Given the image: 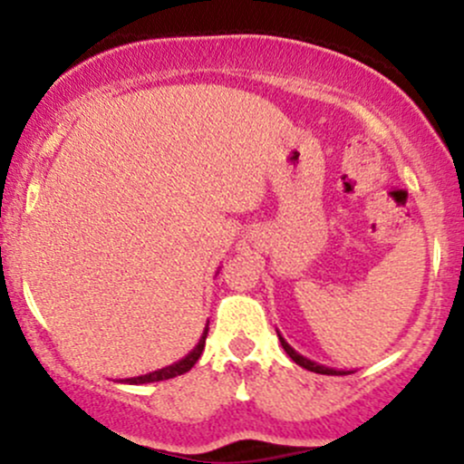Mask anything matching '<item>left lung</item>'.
<instances>
[{
    "mask_svg": "<svg viewBox=\"0 0 464 464\" xmlns=\"http://www.w3.org/2000/svg\"><path fill=\"white\" fill-rule=\"evenodd\" d=\"M276 334H279V332H276ZM279 343H281V347H284L285 353L290 355V358L295 360L296 364L303 366V369H307V371H312V372H321V375H349V372H353V371H335V369H329V366H324V364H318V362H312V360L303 358L301 353H296V351L285 343L284 335H281V334H279Z\"/></svg>",
    "mask_w": 464,
    "mask_h": 464,
    "instance_id": "left-lung-1",
    "label": "left lung"
}]
</instances>
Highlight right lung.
<instances>
[{"mask_svg":"<svg viewBox=\"0 0 464 464\" xmlns=\"http://www.w3.org/2000/svg\"><path fill=\"white\" fill-rule=\"evenodd\" d=\"M207 332H209V323H207L205 332H202L198 344H196L194 349L189 351L188 355H185L183 360L174 362V364L165 366V369H159V371H152V372H146V375H140V377H129V380H124L126 384H152V382H163V380H172V377L177 375H183V372H188L191 366L198 362V358L202 355V351H205V340H207Z\"/></svg>","mask_w":464,"mask_h":464,"instance_id":"add662e5","label":"right lung"}]
</instances>
